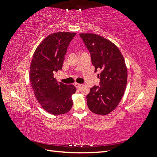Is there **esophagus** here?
Instances as JSON below:
<instances>
[{
	"instance_id": "esophagus-1",
	"label": "esophagus",
	"mask_w": 157,
	"mask_h": 157,
	"mask_svg": "<svg viewBox=\"0 0 157 157\" xmlns=\"http://www.w3.org/2000/svg\"><path fill=\"white\" fill-rule=\"evenodd\" d=\"M75 87L77 88H80V86H82V84H78V83H75Z\"/></svg>"
}]
</instances>
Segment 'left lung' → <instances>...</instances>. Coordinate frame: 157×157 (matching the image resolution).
Returning a JSON list of instances; mask_svg holds the SVG:
<instances>
[{
	"instance_id": "obj_1",
	"label": "left lung",
	"mask_w": 157,
	"mask_h": 157,
	"mask_svg": "<svg viewBox=\"0 0 157 157\" xmlns=\"http://www.w3.org/2000/svg\"><path fill=\"white\" fill-rule=\"evenodd\" d=\"M91 56L92 63L100 80L99 86L90 89L86 96L90 110L105 115L115 109L124 95L127 69L118 47L101 36L92 33L79 35Z\"/></svg>"
}]
</instances>
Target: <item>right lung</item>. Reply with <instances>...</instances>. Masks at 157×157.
Wrapping results in <instances>:
<instances>
[{
  "label": "right lung",
  "mask_w": 157,
  "mask_h": 157,
  "mask_svg": "<svg viewBox=\"0 0 157 157\" xmlns=\"http://www.w3.org/2000/svg\"><path fill=\"white\" fill-rule=\"evenodd\" d=\"M75 33L60 32L48 35L37 47L31 63L29 80L37 101L52 115H62L73 106V84L59 82L54 73L62 69L65 55Z\"/></svg>",
  "instance_id": "obj_1"
}]
</instances>
